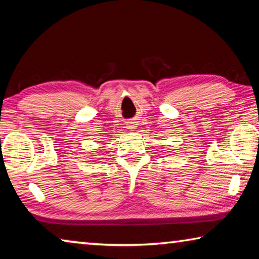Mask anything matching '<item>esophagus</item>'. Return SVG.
Instances as JSON below:
<instances>
[{
	"mask_svg": "<svg viewBox=\"0 0 259 259\" xmlns=\"http://www.w3.org/2000/svg\"><path fill=\"white\" fill-rule=\"evenodd\" d=\"M136 121H129V122H126V126L125 128L126 129H129V130H135V129H137V124H136Z\"/></svg>",
	"mask_w": 259,
	"mask_h": 259,
	"instance_id": "1",
	"label": "esophagus"
}]
</instances>
